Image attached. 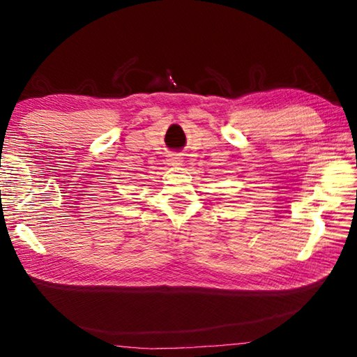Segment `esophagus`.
<instances>
[{"instance_id":"esophagus-1","label":"esophagus","mask_w":357,"mask_h":357,"mask_svg":"<svg viewBox=\"0 0 357 357\" xmlns=\"http://www.w3.org/2000/svg\"><path fill=\"white\" fill-rule=\"evenodd\" d=\"M167 162H168V165H172V167H179L181 164H183V160H181L179 155H170Z\"/></svg>"}]
</instances>
